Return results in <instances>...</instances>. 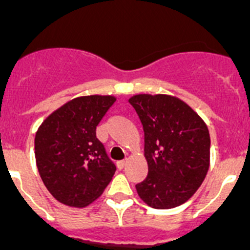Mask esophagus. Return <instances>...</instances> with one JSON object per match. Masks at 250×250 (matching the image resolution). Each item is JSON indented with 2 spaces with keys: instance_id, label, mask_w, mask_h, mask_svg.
I'll return each instance as SVG.
<instances>
[{
  "instance_id": "1",
  "label": "esophagus",
  "mask_w": 250,
  "mask_h": 250,
  "mask_svg": "<svg viewBox=\"0 0 250 250\" xmlns=\"http://www.w3.org/2000/svg\"><path fill=\"white\" fill-rule=\"evenodd\" d=\"M125 164H127V161H120L117 162V167L120 168V169H123L125 167Z\"/></svg>"
}]
</instances>
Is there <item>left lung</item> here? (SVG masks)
Wrapping results in <instances>:
<instances>
[{"mask_svg": "<svg viewBox=\"0 0 250 250\" xmlns=\"http://www.w3.org/2000/svg\"><path fill=\"white\" fill-rule=\"evenodd\" d=\"M143 125L147 178L136 186L152 208L186 203L209 169L210 137L204 121L182 100L168 94L129 98Z\"/></svg>", "mask_w": 250, "mask_h": 250, "instance_id": "obj_1", "label": "left lung"}]
</instances>
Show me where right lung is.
<instances>
[{
  "label": "right lung",
  "mask_w": 250,
  "mask_h": 250,
  "mask_svg": "<svg viewBox=\"0 0 250 250\" xmlns=\"http://www.w3.org/2000/svg\"><path fill=\"white\" fill-rule=\"evenodd\" d=\"M114 102L113 96L77 97L49 114L38 128V172L61 203L87 207L112 181L116 166L96 137V128Z\"/></svg>",
  "instance_id": "right-lung-1"
}]
</instances>
